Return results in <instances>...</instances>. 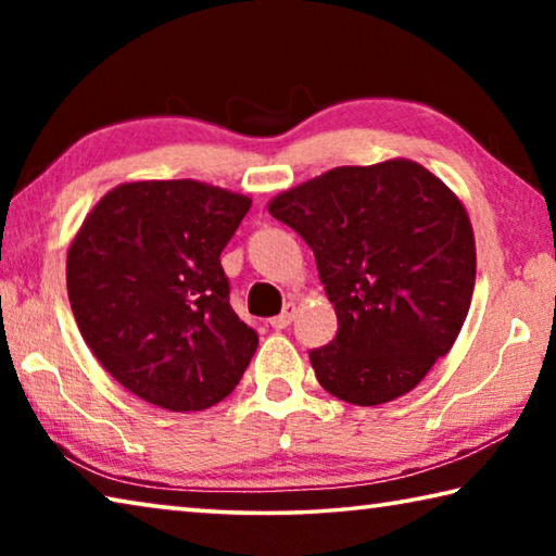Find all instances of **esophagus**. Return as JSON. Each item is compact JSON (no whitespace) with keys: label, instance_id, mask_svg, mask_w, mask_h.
<instances>
[{"label":"esophagus","instance_id":"34e87169","mask_svg":"<svg viewBox=\"0 0 556 556\" xmlns=\"http://www.w3.org/2000/svg\"><path fill=\"white\" fill-rule=\"evenodd\" d=\"M294 316H296V304H294V301H289V304H285V308H281L279 316L269 318V326L277 328V331H281V328H287L291 321H294Z\"/></svg>","mask_w":556,"mask_h":556}]
</instances>
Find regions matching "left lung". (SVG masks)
Masks as SVG:
<instances>
[{
  "label": "left lung",
  "instance_id": "8db88e82",
  "mask_svg": "<svg viewBox=\"0 0 556 556\" xmlns=\"http://www.w3.org/2000/svg\"><path fill=\"white\" fill-rule=\"evenodd\" d=\"M314 250L338 316L308 353L333 397L375 407L402 397L451 351L476 285V240L451 188L412 159L336 166L267 203Z\"/></svg>",
  "mask_w": 556,
  "mask_h": 556
}]
</instances>
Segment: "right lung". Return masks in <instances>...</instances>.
Masks as SVG:
<instances>
[{"instance_id": "1", "label": "right lung", "mask_w": 556, "mask_h": 556, "mask_svg": "<svg viewBox=\"0 0 556 556\" xmlns=\"http://www.w3.org/2000/svg\"><path fill=\"white\" fill-rule=\"evenodd\" d=\"M252 199L176 178L127 181L73 235L68 301L83 341L122 388L172 412L228 397L257 333L228 301L220 252Z\"/></svg>"}]
</instances>
